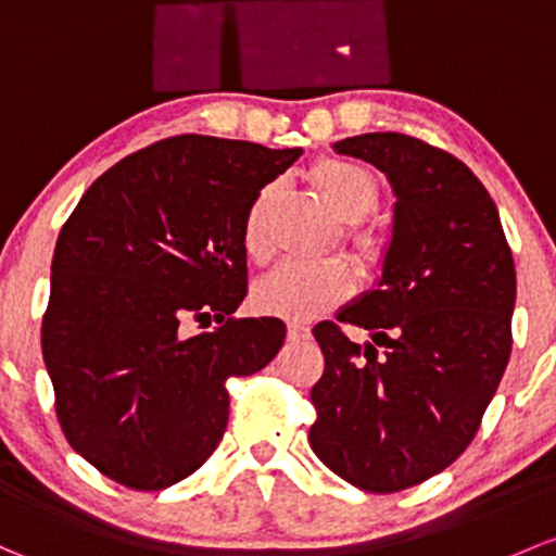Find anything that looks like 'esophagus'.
<instances>
[{
	"label": "esophagus",
	"instance_id": "34e87169",
	"mask_svg": "<svg viewBox=\"0 0 556 556\" xmlns=\"http://www.w3.org/2000/svg\"><path fill=\"white\" fill-rule=\"evenodd\" d=\"M308 325L303 323H288V336L293 338V341H301V338H308Z\"/></svg>",
	"mask_w": 556,
	"mask_h": 556
}]
</instances>
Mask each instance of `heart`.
<instances>
[{"label": "heart", "instance_id": "1", "mask_svg": "<svg viewBox=\"0 0 556 556\" xmlns=\"http://www.w3.org/2000/svg\"><path fill=\"white\" fill-rule=\"evenodd\" d=\"M308 180L314 189L325 197V202L336 210L338 218L349 220L346 242L352 244L359 258L372 261L381 255V237L376 231L359 226L356 220L372 213L378 204V180L365 165L352 160H319L308 170ZM271 189H261L248 204L242 218V248L253 261H263L268 255V239L263 229V215ZM354 288V277L346 263L323 261V263H282L271 274L255 285V306L261 312L277 314L288 319H312L327 308L346 301Z\"/></svg>", "mask_w": 556, "mask_h": 556}]
</instances>
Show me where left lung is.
Masks as SVG:
<instances>
[{
	"label": "left lung",
	"instance_id": "1",
	"mask_svg": "<svg viewBox=\"0 0 556 556\" xmlns=\"http://www.w3.org/2000/svg\"><path fill=\"white\" fill-rule=\"evenodd\" d=\"M332 149L386 173L396 202L381 282L336 317L374 343L362 350L337 323L314 327L325 372L308 440L341 479L396 493L475 440L511 354L517 274L495 202L453 154L405 132Z\"/></svg>",
	"mask_w": 556,
	"mask_h": 556
}]
</instances>
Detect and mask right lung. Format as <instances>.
<instances>
[{"instance_id": "1", "label": "right lung", "mask_w": 556, "mask_h": 556, "mask_svg": "<svg viewBox=\"0 0 556 556\" xmlns=\"http://www.w3.org/2000/svg\"><path fill=\"white\" fill-rule=\"evenodd\" d=\"M298 156L194 132L156 140L109 167L63 224L42 354L58 424L101 475L132 490L189 477L229 424L226 381L282 349V319L233 312L248 295L244 210Z\"/></svg>"}]
</instances>
